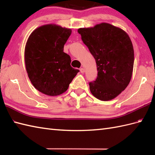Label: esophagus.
<instances>
[{
	"instance_id": "esophagus-1",
	"label": "esophagus",
	"mask_w": 155,
	"mask_h": 155,
	"mask_svg": "<svg viewBox=\"0 0 155 155\" xmlns=\"http://www.w3.org/2000/svg\"><path fill=\"white\" fill-rule=\"evenodd\" d=\"M80 71H81V73H84V68H80Z\"/></svg>"
}]
</instances>
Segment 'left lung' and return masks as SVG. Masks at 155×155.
<instances>
[{"label":"left lung","instance_id":"obj_1","mask_svg":"<svg viewBox=\"0 0 155 155\" xmlns=\"http://www.w3.org/2000/svg\"><path fill=\"white\" fill-rule=\"evenodd\" d=\"M78 32L96 61L97 78L89 83L92 94L103 101L120 94L129 84L134 65V49L123 29L103 22Z\"/></svg>","mask_w":155,"mask_h":155}]
</instances>
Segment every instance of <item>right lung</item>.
I'll return each mask as SVG.
<instances>
[{"instance_id": "1", "label": "right lung", "mask_w": 155, "mask_h": 155, "mask_svg": "<svg viewBox=\"0 0 155 155\" xmlns=\"http://www.w3.org/2000/svg\"><path fill=\"white\" fill-rule=\"evenodd\" d=\"M71 28L54 24L42 25L29 36L25 49L26 70L31 83L41 93L57 96L67 91L79 71L71 66L63 52Z\"/></svg>"}]
</instances>
